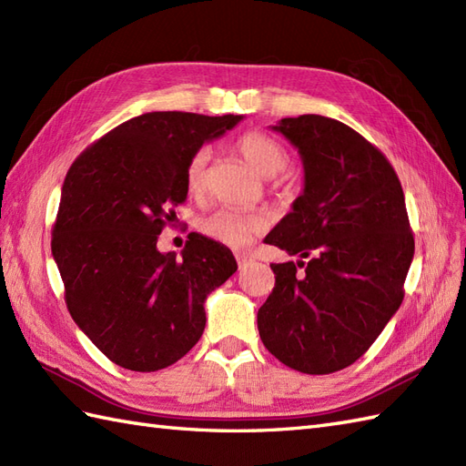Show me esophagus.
Wrapping results in <instances>:
<instances>
[{"label": "esophagus", "mask_w": 466, "mask_h": 466, "mask_svg": "<svg viewBox=\"0 0 466 466\" xmlns=\"http://www.w3.org/2000/svg\"><path fill=\"white\" fill-rule=\"evenodd\" d=\"M236 262H238V268L242 270V268H246V264L250 262V258L246 254H236Z\"/></svg>", "instance_id": "esophagus-1"}]
</instances>
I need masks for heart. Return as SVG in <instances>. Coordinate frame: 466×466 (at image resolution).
<instances>
[{"instance_id": "b5f03b06", "label": "heart", "mask_w": 466, "mask_h": 466, "mask_svg": "<svg viewBox=\"0 0 466 466\" xmlns=\"http://www.w3.org/2000/svg\"><path fill=\"white\" fill-rule=\"evenodd\" d=\"M236 152L260 176L279 174L280 170H284L286 162H289V154H286L282 144L262 132H246L244 136H240L236 140ZM208 150H198L192 156L190 164H187L186 187L190 194L202 192ZM198 226H200L202 234H206L208 238L232 246V248H242V246L252 240L254 234L264 232L268 222H266L262 214H242L230 210V208H222V210H216L210 216L202 218Z\"/></svg>"}]
</instances>
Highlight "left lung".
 I'll return each mask as SVG.
<instances>
[{"label":"left lung","mask_w":466,"mask_h":466,"mask_svg":"<svg viewBox=\"0 0 466 466\" xmlns=\"http://www.w3.org/2000/svg\"><path fill=\"white\" fill-rule=\"evenodd\" d=\"M270 127L299 150L304 186L264 242L300 260L270 264L276 284L258 332L282 364L330 374L359 360L402 302L414 256L402 186L339 120L304 114Z\"/></svg>","instance_id":"1"}]
</instances>
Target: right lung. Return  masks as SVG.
Masks as SVG:
<instances>
[{
	"instance_id": "1",
	"label": "right lung",
	"mask_w": 466,
	"mask_h": 466,
	"mask_svg": "<svg viewBox=\"0 0 466 466\" xmlns=\"http://www.w3.org/2000/svg\"><path fill=\"white\" fill-rule=\"evenodd\" d=\"M244 116L150 112L132 117L67 170L52 254L66 304L117 366L154 372L200 340L204 302L238 268L224 244L192 232L182 258L157 236L187 196L186 167Z\"/></svg>"
}]
</instances>
